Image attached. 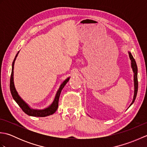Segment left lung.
<instances>
[{
	"mask_svg": "<svg viewBox=\"0 0 147 147\" xmlns=\"http://www.w3.org/2000/svg\"><path fill=\"white\" fill-rule=\"evenodd\" d=\"M129 56V59L131 60V68L133 69V71L134 73V96H133V101L131 102V104H130L129 107L134 102H135L136 97V95H137V92H138V68H137V65L136 63V61L135 60V59L133 58V55L131 54V53L130 52H128Z\"/></svg>",
	"mask_w": 147,
	"mask_h": 147,
	"instance_id": "8db88e82",
	"label": "left lung"
}]
</instances>
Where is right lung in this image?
<instances>
[{"instance_id":"1","label":"right lung","mask_w":147,"mask_h":147,"mask_svg":"<svg viewBox=\"0 0 147 147\" xmlns=\"http://www.w3.org/2000/svg\"><path fill=\"white\" fill-rule=\"evenodd\" d=\"M19 52H20V51L17 53V54L16 55V57L14 59L13 62H12V71H11V79H10V90H11V95L12 96V98H13L15 102L17 103L18 105L20 106L24 113H26L27 115H30V116L46 117V116H48V115H52L54 113H55V111H57V109L58 108L59 99V96H60V94L61 93L62 90L65 85V84L69 82V80L70 79V77L67 78V79H65L64 82L62 83V84L60 85V87H59V90H57V93H56L54 101H53V102L48 107H47L44 109H34L31 108L30 106L21 98V96L19 95L18 93L16 91V90L15 86H14V65L15 61L16 59V57L19 54Z\"/></svg>"}]
</instances>
